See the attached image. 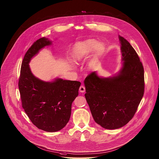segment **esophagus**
Segmentation results:
<instances>
[{
  "label": "esophagus",
  "mask_w": 159,
  "mask_h": 159,
  "mask_svg": "<svg viewBox=\"0 0 159 159\" xmlns=\"http://www.w3.org/2000/svg\"><path fill=\"white\" fill-rule=\"evenodd\" d=\"M79 91L80 92H84L86 91V89H85V87L83 85H81L80 87V89H79Z\"/></svg>",
  "instance_id": "34e87169"
}]
</instances>
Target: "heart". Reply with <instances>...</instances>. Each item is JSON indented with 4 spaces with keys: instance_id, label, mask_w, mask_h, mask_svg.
Returning a JSON list of instances; mask_svg holds the SVG:
<instances>
[{
    "instance_id": "1",
    "label": "heart",
    "mask_w": 159,
    "mask_h": 159,
    "mask_svg": "<svg viewBox=\"0 0 159 159\" xmlns=\"http://www.w3.org/2000/svg\"><path fill=\"white\" fill-rule=\"evenodd\" d=\"M94 49H95L96 55L100 56L104 51L105 45L102 43H97V42L94 40H89L76 51L75 54V59L78 61H81L92 52Z\"/></svg>"
}]
</instances>
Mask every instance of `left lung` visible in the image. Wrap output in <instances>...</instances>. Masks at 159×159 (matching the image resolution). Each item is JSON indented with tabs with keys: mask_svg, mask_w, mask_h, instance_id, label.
I'll use <instances>...</instances> for the list:
<instances>
[{
	"mask_svg": "<svg viewBox=\"0 0 159 159\" xmlns=\"http://www.w3.org/2000/svg\"><path fill=\"white\" fill-rule=\"evenodd\" d=\"M122 67L115 76L102 78L96 71L84 80L85 97L96 123L106 129L126 125L134 117L144 91V68L130 43L119 36Z\"/></svg>",
	"mask_w": 159,
	"mask_h": 159,
	"instance_id": "1",
	"label": "left lung"
}]
</instances>
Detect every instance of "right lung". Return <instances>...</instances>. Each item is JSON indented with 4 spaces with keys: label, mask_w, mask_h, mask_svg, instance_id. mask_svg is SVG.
<instances>
[{
    "label": "right lung",
    "mask_w": 159,
    "mask_h": 159,
    "mask_svg": "<svg viewBox=\"0 0 159 159\" xmlns=\"http://www.w3.org/2000/svg\"><path fill=\"white\" fill-rule=\"evenodd\" d=\"M51 43L43 37L27 50L21 64L18 86L23 109L33 124L46 132H54L68 123L71 104L78 95L81 83L61 78L46 82L32 74L29 65L31 59Z\"/></svg>",
    "instance_id": "1"
}]
</instances>
